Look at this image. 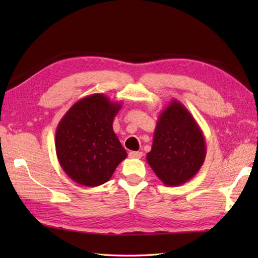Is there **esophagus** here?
Returning a JSON list of instances; mask_svg holds the SVG:
<instances>
[{"mask_svg": "<svg viewBox=\"0 0 258 258\" xmlns=\"http://www.w3.org/2000/svg\"><path fill=\"white\" fill-rule=\"evenodd\" d=\"M128 156L131 158H141L142 156H143V153L140 152V151H132L128 153Z\"/></svg>", "mask_w": 258, "mask_h": 258, "instance_id": "obj_1", "label": "esophagus"}]
</instances>
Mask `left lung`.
<instances>
[{"mask_svg": "<svg viewBox=\"0 0 258 258\" xmlns=\"http://www.w3.org/2000/svg\"><path fill=\"white\" fill-rule=\"evenodd\" d=\"M205 156L200 125L182 103L172 100L158 115L147 163L163 184L178 186L195 176Z\"/></svg>", "mask_w": 258, "mask_h": 258, "instance_id": "8db88e82", "label": "left lung"}]
</instances>
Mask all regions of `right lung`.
<instances>
[{
  "label": "right lung",
  "instance_id": "right-lung-1",
  "mask_svg": "<svg viewBox=\"0 0 258 258\" xmlns=\"http://www.w3.org/2000/svg\"><path fill=\"white\" fill-rule=\"evenodd\" d=\"M120 107V102L96 93L74 103L59 120L56 156L75 183L89 187L106 183L127 156L113 131V120Z\"/></svg>",
  "mask_w": 258,
  "mask_h": 258
}]
</instances>
